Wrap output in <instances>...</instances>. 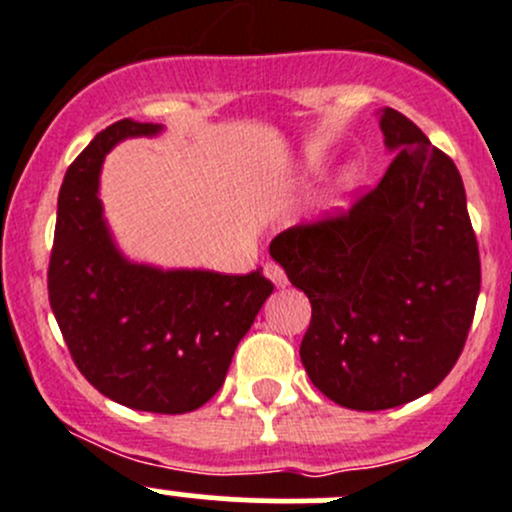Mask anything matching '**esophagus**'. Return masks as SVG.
Here are the masks:
<instances>
[{
    "instance_id": "1",
    "label": "esophagus",
    "mask_w": 512,
    "mask_h": 512,
    "mask_svg": "<svg viewBox=\"0 0 512 512\" xmlns=\"http://www.w3.org/2000/svg\"><path fill=\"white\" fill-rule=\"evenodd\" d=\"M265 275H267V280H270L275 287H287V275H285V270L277 265V262H267Z\"/></svg>"
}]
</instances>
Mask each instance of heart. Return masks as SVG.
Here are the masks:
<instances>
[{
    "label": "heart",
    "instance_id": "1",
    "mask_svg": "<svg viewBox=\"0 0 512 512\" xmlns=\"http://www.w3.org/2000/svg\"><path fill=\"white\" fill-rule=\"evenodd\" d=\"M354 185V173H344L342 178H339L337 183V190H349Z\"/></svg>",
    "mask_w": 512,
    "mask_h": 512
}]
</instances>
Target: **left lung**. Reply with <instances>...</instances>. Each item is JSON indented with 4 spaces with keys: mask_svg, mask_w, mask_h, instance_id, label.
I'll return each mask as SVG.
<instances>
[{
    "mask_svg": "<svg viewBox=\"0 0 512 512\" xmlns=\"http://www.w3.org/2000/svg\"><path fill=\"white\" fill-rule=\"evenodd\" d=\"M396 158L339 218L294 225L270 255L312 302L299 356L344 409L381 411L436 389L466 344L480 292L476 232L453 160L394 108H381Z\"/></svg>",
    "mask_w": 512,
    "mask_h": 512,
    "instance_id": "1",
    "label": "left lung"
}]
</instances>
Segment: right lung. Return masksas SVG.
<instances>
[{
    "mask_svg": "<svg viewBox=\"0 0 512 512\" xmlns=\"http://www.w3.org/2000/svg\"><path fill=\"white\" fill-rule=\"evenodd\" d=\"M160 131L158 123L123 118L69 165L56 208L49 302L94 389L128 409L188 414L218 394L275 285L262 270H163L118 250L98 198L101 165L126 138Z\"/></svg>",
    "mask_w": 512,
    "mask_h": 512,
    "instance_id": "add662e5",
    "label": "right lung"
}]
</instances>
